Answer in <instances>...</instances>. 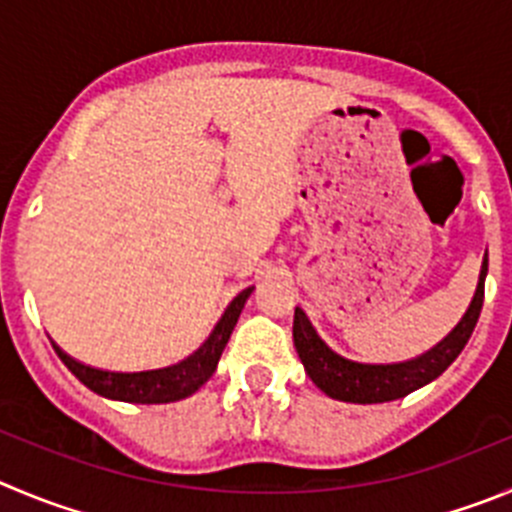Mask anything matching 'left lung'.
I'll return each mask as SVG.
<instances>
[{"mask_svg":"<svg viewBox=\"0 0 512 512\" xmlns=\"http://www.w3.org/2000/svg\"><path fill=\"white\" fill-rule=\"evenodd\" d=\"M485 275L487 252L482 257L477 290L460 323L437 346L409 358V361H396V364H361V361L343 358L341 353L328 348L326 341L315 333L308 315L295 308L293 341L295 351L305 366V374L326 396L338 401H351V404H381V401L401 399V396L422 389L429 381L442 376V371H447V366L460 356L462 348L470 341L477 318H480L482 298H485Z\"/></svg>","mask_w":512,"mask_h":512,"instance_id":"1","label":"left lung"}]
</instances>
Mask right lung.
Masks as SVG:
<instances>
[{"label": "right lung", "instance_id": "right-lung-1", "mask_svg": "<svg viewBox=\"0 0 512 512\" xmlns=\"http://www.w3.org/2000/svg\"><path fill=\"white\" fill-rule=\"evenodd\" d=\"M255 288L242 290L232 303L227 305L224 315L217 321L214 331L209 333L207 341L197 348V351L186 356L179 364L164 366V369L154 371H133V374H121V371H103L85 366L68 353L55 346V353L60 361L68 366L75 374L80 384L88 386L95 394L105 396L113 401H128V404H169V401H179L191 396L199 386L207 384L212 374L217 371L219 358H222L224 346H227L229 336H232L237 318H240L242 308H245L247 298Z\"/></svg>", "mask_w": 512, "mask_h": 512}]
</instances>
